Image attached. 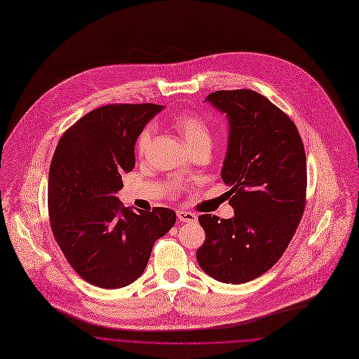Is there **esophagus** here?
I'll return each instance as SVG.
<instances>
[{"instance_id": "34e87169", "label": "esophagus", "mask_w": 359, "mask_h": 359, "mask_svg": "<svg viewBox=\"0 0 359 359\" xmlns=\"http://www.w3.org/2000/svg\"><path fill=\"white\" fill-rule=\"evenodd\" d=\"M177 217L180 222H196L198 220V216L194 213H190V212H184V210H177Z\"/></svg>"}]
</instances>
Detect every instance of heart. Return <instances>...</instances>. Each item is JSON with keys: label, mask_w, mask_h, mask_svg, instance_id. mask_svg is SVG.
Here are the masks:
<instances>
[{"label": "heart", "mask_w": 359, "mask_h": 359, "mask_svg": "<svg viewBox=\"0 0 359 359\" xmlns=\"http://www.w3.org/2000/svg\"><path fill=\"white\" fill-rule=\"evenodd\" d=\"M172 126L177 130V133L184 139L190 149L199 144L208 143L210 144L212 133L209 124L196 113L193 111H182L172 117ZM151 130L150 127H144L136 137V151L139 154H144L150 146Z\"/></svg>", "instance_id": "obj_1"}]
</instances>
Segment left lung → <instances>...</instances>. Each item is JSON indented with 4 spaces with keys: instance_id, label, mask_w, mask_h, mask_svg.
Masks as SVG:
<instances>
[{
    "instance_id": "obj_1",
    "label": "left lung",
    "mask_w": 359,
    "mask_h": 359,
    "mask_svg": "<svg viewBox=\"0 0 359 359\" xmlns=\"http://www.w3.org/2000/svg\"><path fill=\"white\" fill-rule=\"evenodd\" d=\"M231 123L222 180L231 219L201 215L206 232L201 268L224 283H245L269 271L290 243L306 205V156L295 123L253 90L208 95Z\"/></svg>"
}]
</instances>
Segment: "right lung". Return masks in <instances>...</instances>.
<instances>
[{"label": "right lung", "instance_id": "1", "mask_svg": "<svg viewBox=\"0 0 359 359\" xmlns=\"http://www.w3.org/2000/svg\"><path fill=\"white\" fill-rule=\"evenodd\" d=\"M158 104L94 109L61 136L48 173L51 231L73 269L88 283L116 289L146 269L153 245L176 223L168 208L133 212L116 193L135 169V143Z\"/></svg>", "mask_w": 359, "mask_h": 359}]
</instances>
